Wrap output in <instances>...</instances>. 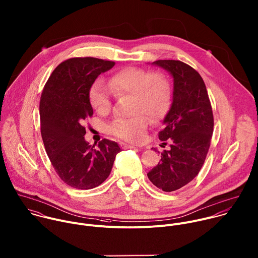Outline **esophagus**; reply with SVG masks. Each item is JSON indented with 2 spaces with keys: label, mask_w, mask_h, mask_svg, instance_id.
Returning <instances> with one entry per match:
<instances>
[{
  "label": "esophagus",
  "mask_w": 258,
  "mask_h": 258,
  "mask_svg": "<svg viewBox=\"0 0 258 258\" xmlns=\"http://www.w3.org/2000/svg\"><path fill=\"white\" fill-rule=\"evenodd\" d=\"M119 146H120L121 149H133V148H136L135 146H133V145H127V144H125V143H123V142L119 143Z\"/></svg>",
  "instance_id": "obj_1"
}]
</instances>
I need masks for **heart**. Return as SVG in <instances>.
Segmentation results:
<instances>
[{"label":"heart","mask_w":258,"mask_h":258,"mask_svg":"<svg viewBox=\"0 0 258 258\" xmlns=\"http://www.w3.org/2000/svg\"><path fill=\"white\" fill-rule=\"evenodd\" d=\"M112 92L118 96H131L130 118H118L108 126L110 134L132 143L144 140L150 123L149 117L157 121L168 112L171 104V83L160 71L150 72L141 67H126L114 73L108 84L97 78L89 90L91 106L100 114L111 108Z\"/></svg>","instance_id":"heart-1"}]
</instances>
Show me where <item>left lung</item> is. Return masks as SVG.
<instances>
[{"label": "left lung", "instance_id": "left-lung-1", "mask_svg": "<svg viewBox=\"0 0 258 258\" xmlns=\"http://www.w3.org/2000/svg\"><path fill=\"white\" fill-rule=\"evenodd\" d=\"M167 70L174 81L171 108L159 133L163 145L159 164L148 178L165 192L176 191L190 183L200 172L213 134L214 119L206 85L201 75L179 60H158L152 63Z\"/></svg>", "mask_w": 258, "mask_h": 258}]
</instances>
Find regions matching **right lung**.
I'll return each instance as SVG.
<instances>
[{"label":"right lung","instance_id":"right-lung-1","mask_svg":"<svg viewBox=\"0 0 258 258\" xmlns=\"http://www.w3.org/2000/svg\"><path fill=\"white\" fill-rule=\"evenodd\" d=\"M114 64L92 57L70 58L54 69L41 95V136L46 153L60 179L75 189L88 190L102 184L121 151L106 139L97 146L89 145L83 126L93 114L90 87Z\"/></svg>","mask_w":258,"mask_h":258}]
</instances>
